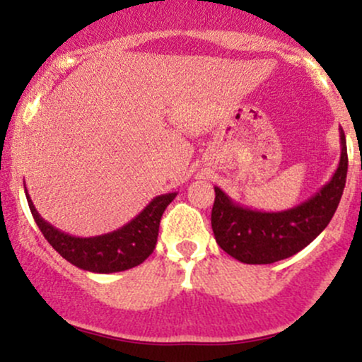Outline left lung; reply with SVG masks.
I'll return each mask as SVG.
<instances>
[{"label":"left lung","instance_id":"left-lung-1","mask_svg":"<svg viewBox=\"0 0 362 362\" xmlns=\"http://www.w3.org/2000/svg\"><path fill=\"white\" fill-rule=\"evenodd\" d=\"M339 132L340 160L335 173L308 201L291 209H252L214 187L211 224L216 242L228 255L243 264H274L303 250L325 230L337 211L347 178L346 136L342 127Z\"/></svg>","mask_w":362,"mask_h":362}]
</instances>
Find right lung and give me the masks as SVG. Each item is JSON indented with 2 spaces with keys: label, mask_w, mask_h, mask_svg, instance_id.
Returning <instances> with one entry per match:
<instances>
[{
  "label": "right lung",
  "mask_w": 362,
  "mask_h": 362,
  "mask_svg": "<svg viewBox=\"0 0 362 362\" xmlns=\"http://www.w3.org/2000/svg\"><path fill=\"white\" fill-rule=\"evenodd\" d=\"M25 195H27L30 213L39 230L42 231L44 238L51 243V247L62 259L83 271L112 274L136 267L151 255L155 250L161 216L170 202L175 199L177 192L158 195L134 219H131L119 230L105 235L88 236V238L73 236L57 230L51 223L45 221L35 209L27 192V187H25Z\"/></svg>",
  "instance_id": "right-lung-1"
}]
</instances>
